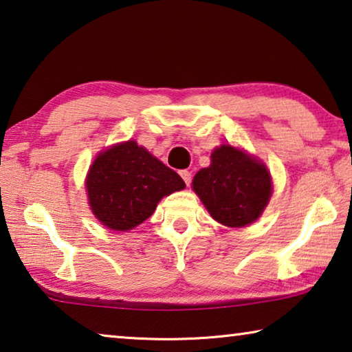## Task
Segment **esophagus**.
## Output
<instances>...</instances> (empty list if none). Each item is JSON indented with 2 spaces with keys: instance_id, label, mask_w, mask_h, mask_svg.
Masks as SVG:
<instances>
[{
  "instance_id": "obj_1",
  "label": "esophagus",
  "mask_w": 352,
  "mask_h": 352,
  "mask_svg": "<svg viewBox=\"0 0 352 352\" xmlns=\"http://www.w3.org/2000/svg\"><path fill=\"white\" fill-rule=\"evenodd\" d=\"M180 175H182V178H183V182L186 183V186L191 185V178H192L191 172H189V170H180Z\"/></svg>"
}]
</instances>
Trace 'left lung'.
<instances>
[{"instance_id": "left-lung-1", "label": "left lung", "mask_w": 352, "mask_h": 352, "mask_svg": "<svg viewBox=\"0 0 352 352\" xmlns=\"http://www.w3.org/2000/svg\"><path fill=\"white\" fill-rule=\"evenodd\" d=\"M192 189L214 221L227 227H244L263 213L272 183L260 160L244 150L221 146L211 153V164L194 177Z\"/></svg>"}]
</instances>
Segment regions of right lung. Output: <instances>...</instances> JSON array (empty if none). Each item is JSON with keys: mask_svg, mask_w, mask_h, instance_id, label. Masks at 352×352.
Listing matches in <instances>:
<instances>
[{"mask_svg": "<svg viewBox=\"0 0 352 352\" xmlns=\"http://www.w3.org/2000/svg\"><path fill=\"white\" fill-rule=\"evenodd\" d=\"M182 177L136 141L106 148L86 178L89 205L111 230L126 232L142 224L164 196L185 188Z\"/></svg>", "mask_w": 352, "mask_h": 352, "instance_id": "obj_1", "label": "right lung"}]
</instances>
